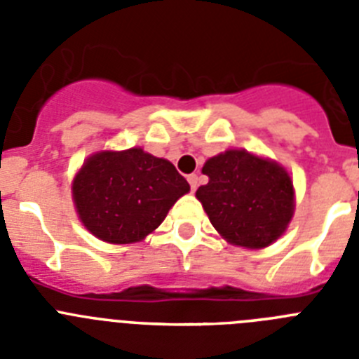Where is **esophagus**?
I'll return each mask as SVG.
<instances>
[{"label": "esophagus", "mask_w": 359, "mask_h": 359, "mask_svg": "<svg viewBox=\"0 0 359 359\" xmlns=\"http://www.w3.org/2000/svg\"><path fill=\"white\" fill-rule=\"evenodd\" d=\"M187 180H189L190 189H192V192H194V190L198 189V174H189V176H187Z\"/></svg>", "instance_id": "esophagus-1"}]
</instances>
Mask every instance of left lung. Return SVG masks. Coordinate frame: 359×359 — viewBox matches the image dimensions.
<instances>
[{
	"label": "left lung",
	"mask_w": 359,
	"mask_h": 359,
	"mask_svg": "<svg viewBox=\"0 0 359 359\" xmlns=\"http://www.w3.org/2000/svg\"><path fill=\"white\" fill-rule=\"evenodd\" d=\"M203 174L208 183L199 187L196 198L228 243L264 248L286 231L294 192L280 165L231 149L210 158Z\"/></svg>",
	"instance_id": "8db88e82"
}]
</instances>
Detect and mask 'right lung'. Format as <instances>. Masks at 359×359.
Returning <instances> with one entry per match:
<instances>
[{
    "label": "right lung",
    "mask_w": 359,
    "mask_h": 359,
    "mask_svg": "<svg viewBox=\"0 0 359 359\" xmlns=\"http://www.w3.org/2000/svg\"><path fill=\"white\" fill-rule=\"evenodd\" d=\"M189 190L170 161L135 147L91 156L73 180V201L93 236L129 244L156 230Z\"/></svg>",
    "instance_id": "add662e5"
}]
</instances>
